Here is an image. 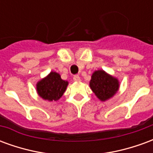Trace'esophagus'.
I'll return each mask as SVG.
<instances>
[{
    "label": "esophagus",
    "instance_id": "obj_1",
    "mask_svg": "<svg viewBox=\"0 0 153 153\" xmlns=\"http://www.w3.org/2000/svg\"><path fill=\"white\" fill-rule=\"evenodd\" d=\"M73 79L74 81H75V82H79L80 81V77L79 75H74L73 77Z\"/></svg>",
    "mask_w": 153,
    "mask_h": 153
}]
</instances>
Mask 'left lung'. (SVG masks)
Here are the masks:
<instances>
[{"label":"left lung","instance_id":"1","mask_svg":"<svg viewBox=\"0 0 153 153\" xmlns=\"http://www.w3.org/2000/svg\"><path fill=\"white\" fill-rule=\"evenodd\" d=\"M90 88L101 101H106L114 96L119 88V82L114 77L103 71L97 70L92 75Z\"/></svg>","mask_w":153,"mask_h":153}]
</instances>
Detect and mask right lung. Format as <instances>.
<instances>
[{"label":"right lung","mask_w":153,"mask_h":153,"mask_svg":"<svg viewBox=\"0 0 153 153\" xmlns=\"http://www.w3.org/2000/svg\"><path fill=\"white\" fill-rule=\"evenodd\" d=\"M67 85L68 82L61 79L59 74L51 72L48 76L38 82L37 91L44 100L57 101L62 97Z\"/></svg>","instance_id":"right-lung-1"}]
</instances>
